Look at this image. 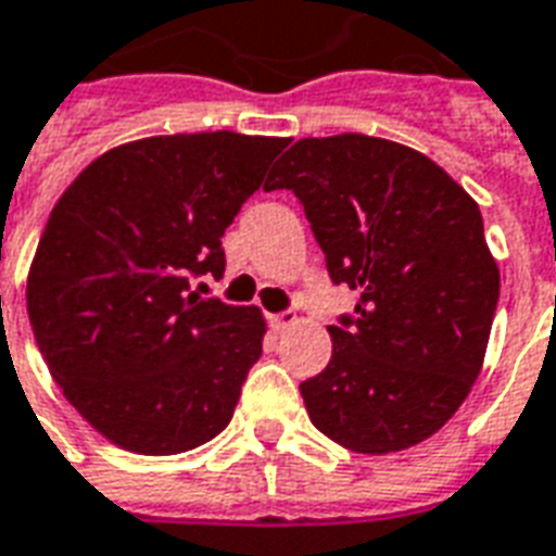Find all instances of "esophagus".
<instances>
[{"instance_id":"34e87169","label":"esophagus","mask_w":556,"mask_h":556,"mask_svg":"<svg viewBox=\"0 0 556 556\" xmlns=\"http://www.w3.org/2000/svg\"><path fill=\"white\" fill-rule=\"evenodd\" d=\"M269 323H273L275 331H283V328H290V325H295V311L275 313V316H269Z\"/></svg>"}]
</instances>
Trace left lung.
<instances>
[{
  "instance_id": "1",
  "label": "left lung",
  "mask_w": 556,
  "mask_h": 556,
  "mask_svg": "<svg viewBox=\"0 0 556 556\" xmlns=\"http://www.w3.org/2000/svg\"><path fill=\"white\" fill-rule=\"evenodd\" d=\"M263 190L302 202L331 281L361 295L299 387L311 421L361 454L428 440L481 372L498 304L478 204L431 157L366 135L304 137Z\"/></svg>"
}]
</instances>
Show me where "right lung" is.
<instances>
[{"mask_svg":"<svg viewBox=\"0 0 556 556\" xmlns=\"http://www.w3.org/2000/svg\"><path fill=\"white\" fill-rule=\"evenodd\" d=\"M287 143L149 137L96 157L58 199L28 319L66 402L119 448L181 454L231 421L266 323L193 283L223 278L225 228Z\"/></svg>","mask_w":556,"mask_h":556,"instance_id":"add662e5","label":"right lung"}]
</instances>
